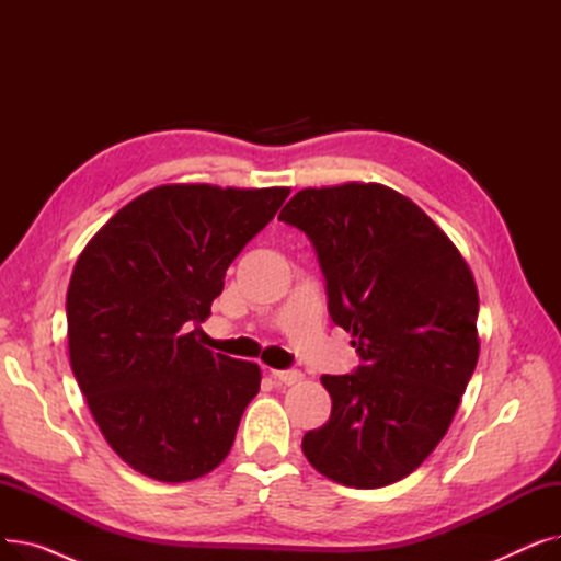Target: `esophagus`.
Listing matches in <instances>:
<instances>
[{
	"label": "esophagus",
	"mask_w": 561,
	"mask_h": 561,
	"mask_svg": "<svg viewBox=\"0 0 561 561\" xmlns=\"http://www.w3.org/2000/svg\"><path fill=\"white\" fill-rule=\"evenodd\" d=\"M273 377L277 381H282V385L290 387V385H298V381L302 379V373H298V370H273Z\"/></svg>",
	"instance_id": "34e87169"
}]
</instances>
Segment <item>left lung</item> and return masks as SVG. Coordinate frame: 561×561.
I'll list each match as a JSON object with an SVG mask.
<instances>
[{
	"label": "left lung",
	"mask_w": 561,
	"mask_h": 561,
	"mask_svg": "<svg viewBox=\"0 0 561 561\" xmlns=\"http://www.w3.org/2000/svg\"><path fill=\"white\" fill-rule=\"evenodd\" d=\"M279 220L309 236L330 316L362 359L320 377L332 414L305 434L302 453L339 484H393L446 436L476 370L473 273L421 206L381 184L305 188Z\"/></svg>",
	"instance_id": "obj_1"
}]
</instances>
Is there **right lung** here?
<instances>
[{
  "mask_svg": "<svg viewBox=\"0 0 561 561\" xmlns=\"http://www.w3.org/2000/svg\"><path fill=\"white\" fill-rule=\"evenodd\" d=\"M288 193L157 186L79 254L66 298L70 366L106 444L138 473L188 482L229 455L261 370L204 347L199 322Z\"/></svg>",
  "mask_w": 561,
  "mask_h": 561,
  "instance_id": "obj_1",
  "label": "right lung"
}]
</instances>
